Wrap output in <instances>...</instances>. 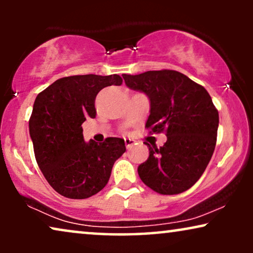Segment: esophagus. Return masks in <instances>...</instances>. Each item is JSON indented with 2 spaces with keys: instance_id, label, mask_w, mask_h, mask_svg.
Segmentation results:
<instances>
[{
  "instance_id": "34e87169",
  "label": "esophagus",
  "mask_w": 253,
  "mask_h": 253,
  "mask_svg": "<svg viewBox=\"0 0 253 253\" xmlns=\"http://www.w3.org/2000/svg\"><path fill=\"white\" fill-rule=\"evenodd\" d=\"M124 143H126V146L127 150H129V148L133 146L136 141H134L133 139H130V138H126V139H124Z\"/></svg>"
}]
</instances>
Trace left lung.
Returning <instances> with one entry per match:
<instances>
[{
	"label": "left lung",
	"mask_w": 253,
	"mask_h": 253,
	"mask_svg": "<svg viewBox=\"0 0 253 253\" xmlns=\"http://www.w3.org/2000/svg\"><path fill=\"white\" fill-rule=\"evenodd\" d=\"M127 87L144 92L151 102L145 127L166 132L160 148L138 167L141 181L161 195L186 191L204 174L216 144L219 112L205 87L175 70L122 75Z\"/></svg>",
	"instance_id": "1"
}]
</instances>
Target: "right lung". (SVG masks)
<instances>
[{
	"instance_id": "obj_1",
	"label": "right lung",
	"mask_w": 253,
	"mask_h": 253,
	"mask_svg": "<svg viewBox=\"0 0 253 253\" xmlns=\"http://www.w3.org/2000/svg\"><path fill=\"white\" fill-rule=\"evenodd\" d=\"M122 83L119 75L70 76L57 79L36 98L29 122L34 155L44 178L63 197L85 199L101 191L126 152L122 138L86 143L82 127L96 115V94Z\"/></svg>"
}]
</instances>
